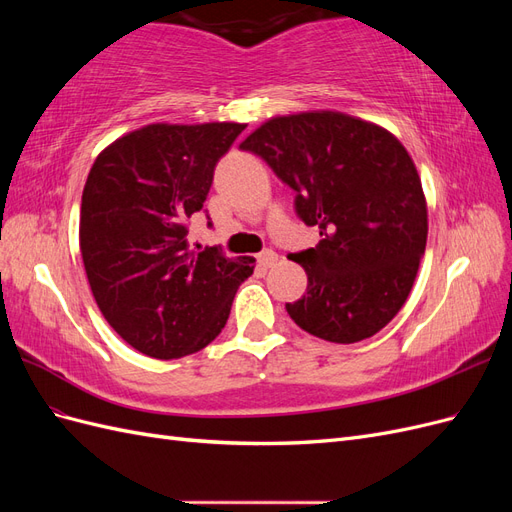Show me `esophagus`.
Segmentation results:
<instances>
[{
  "mask_svg": "<svg viewBox=\"0 0 512 512\" xmlns=\"http://www.w3.org/2000/svg\"><path fill=\"white\" fill-rule=\"evenodd\" d=\"M256 260H258V267L269 269V267H273L275 262H277V254H275L273 250H265V252H260V254L256 256Z\"/></svg>",
  "mask_w": 512,
  "mask_h": 512,
  "instance_id": "1",
  "label": "esophagus"
}]
</instances>
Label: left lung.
Returning a JSON list of instances; mask_svg holds the SVG:
<instances>
[{
	"label": "left lung",
	"instance_id": "8db88e82",
	"mask_svg": "<svg viewBox=\"0 0 512 512\" xmlns=\"http://www.w3.org/2000/svg\"><path fill=\"white\" fill-rule=\"evenodd\" d=\"M297 192L320 243L290 254L307 292L286 312L333 344L376 335L404 307L427 243V203L406 147L376 123L337 111L273 117L239 145Z\"/></svg>",
	"mask_w": 512,
	"mask_h": 512
}]
</instances>
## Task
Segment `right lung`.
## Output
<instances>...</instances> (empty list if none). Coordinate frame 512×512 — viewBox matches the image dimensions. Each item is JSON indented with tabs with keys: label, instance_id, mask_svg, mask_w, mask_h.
I'll list each match as a JSON object with an SVG mask.
<instances>
[{
	"label": "right lung",
	"instance_id": "right-lung-1",
	"mask_svg": "<svg viewBox=\"0 0 512 512\" xmlns=\"http://www.w3.org/2000/svg\"><path fill=\"white\" fill-rule=\"evenodd\" d=\"M245 130L213 121L151 123L108 145L89 170L81 256L106 322L138 352L179 359L211 344L254 258L190 250L218 160Z\"/></svg>",
	"mask_w": 512,
	"mask_h": 512
}]
</instances>
